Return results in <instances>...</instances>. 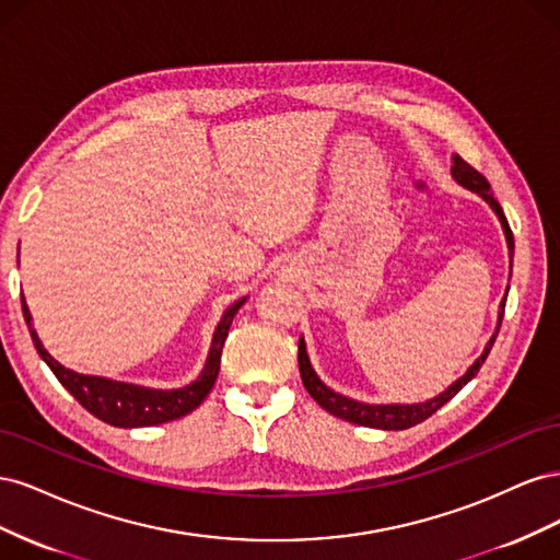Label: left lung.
<instances>
[{
	"label": "left lung",
	"mask_w": 560,
	"mask_h": 560,
	"mask_svg": "<svg viewBox=\"0 0 560 560\" xmlns=\"http://www.w3.org/2000/svg\"><path fill=\"white\" fill-rule=\"evenodd\" d=\"M453 177L460 182L465 189L479 194L490 208L495 210V214L500 217L502 222V229H504V235H506V245H510V252H514V235H512V229H510V222H506V217L500 208V202L493 198V194H490V184L488 179L477 171V167H471L467 161H463L460 156H453V167H451ZM506 301V296H504ZM504 301H502V308H500V322H498V331H500V325H502V315H504ZM498 331L493 334V338H490L486 350L481 358L474 362L469 366L467 374L463 378H457L446 393H442L439 397L425 401V404H362V401H354V399H348L343 395H336L334 389H329L325 383H322L315 371L308 362V354H306V343H303V338L299 341V371H301V381L303 385H306L308 395L322 406V409L329 411L331 416L341 418V420H348V422H354V425H364V428H376V430H409L413 425H418V422L428 420L432 413H436L439 409L446 401H451L457 393H460L463 385H467L474 376L479 374L481 364L486 362L490 348H493L495 338H498Z\"/></svg>",
	"instance_id": "8db88e82"
}]
</instances>
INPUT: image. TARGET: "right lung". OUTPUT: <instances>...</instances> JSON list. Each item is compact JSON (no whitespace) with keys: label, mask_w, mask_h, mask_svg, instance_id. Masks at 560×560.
Wrapping results in <instances>:
<instances>
[{"label":"right lung","mask_w":560,"mask_h":560,"mask_svg":"<svg viewBox=\"0 0 560 560\" xmlns=\"http://www.w3.org/2000/svg\"><path fill=\"white\" fill-rule=\"evenodd\" d=\"M21 301H23V317L27 322L32 343H35L39 358L48 364V369L54 371L56 378L62 383V387H67V393H70L83 409L114 428H149V425H161V422L177 420L186 413L196 411L202 404V399L210 395V389L219 374V362H222V348L229 336V327L245 299L235 303V306H231L224 313L222 322L217 325L208 362L198 381L179 389H149V387L130 385V383L83 376L72 369H65L44 350L35 327H32V317L23 294H21Z\"/></svg>","instance_id":"right-lung-1"}]
</instances>
